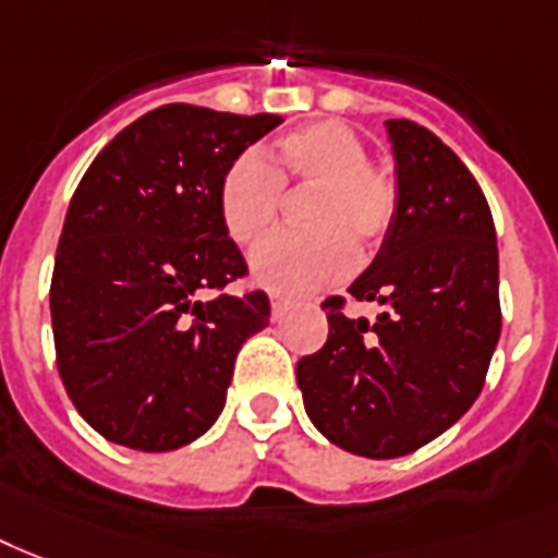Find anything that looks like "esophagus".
<instances>
[{"label": "esophagus", "instance_id": "esophagus-1", "mask_svg": "<svg viewBox=\"0 0 558 558\" xmlns=\"http://www.w3.org/2000/svg\"><path fill=\"white\" fill-rule=\"evenodd\" d=\"M287 298H280V294H271V318L278 320L283 318V312H287Z\"/></svg>", "mask_w": 558, "mask_h": 558}]
</instances>
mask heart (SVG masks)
I'll list each match as a JSON object with an SVG mask.
<instances>
[{"mask_svg":"<svg viewBox=\"0 0 558 558\" xmlns=\"http://www.w3.org/2000/svg\"><path fill=\"white\" fill-rule=\"evenodd\" d=\"M312 189L301 208L310 232L280 234L252 255L266 289L303 294L343 278L357 257L373 255L398 215V180L369 162L364 140L343 122H310L275 140L260 157L243 154L217 185L226 234L248 248L264 243L280 220L283 192Z\"/></svg>","mask_w":558,"mask_h":558,"instance_id":"1","label":"heart"}]
</instances>
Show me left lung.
I'll list each match as a JSON object with an SVG mask.
<instances>
[{
  "label": "left lung",
  "instance_id": "1",
  "mask_svg": "<svg viewBox=\"0 0 558 558\" xmlns=\"http://www.w3.org/2000/svg\"><path fill=\"white\" fill-rule=\"evenodd\" d=\"M398 215L350 298L320 306L329 338L298 361L312 424L343 450L398 459L473 407L501 332L499 246L482 185L450 146L412 120H387ZM375 302L373 322L345 303Z\"/></svg>",
  "mask_w": 558,
  "mask_h": 558
}]
</instances>
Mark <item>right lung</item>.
I'll use <instances>...</instances> for the list:
<instances>
[{
    "label": "right lung",
    "instance_id": "obj_1",
    "mask_svg": "<svg viewBox=\"0 0 558 558\" xmlns=\"http://www.w3.org/2000/svg\"><path fill=\"white\" fill-rule=\"evenodd\" d=\"M275 114L171 102L122 129L76 185L51 278L57 369L108 441L166 452L217 421L234 357L269 324L217 211L223 171Z\"/></svg>",
    "mask_w": 558,
    "mask_h": 558
}]
</instances>
